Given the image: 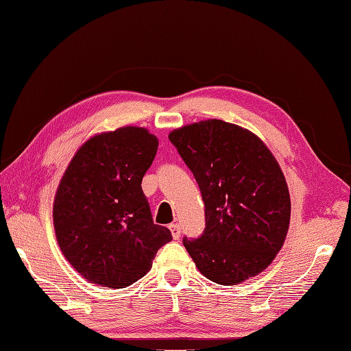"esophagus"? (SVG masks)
I'll use <instances>...</instances> for the list:
<instances>
[{"label": "esophagus", "instance_id": "34e87169", "mask_svg": "<svg viewBox=\"0 0 351 351\" xmlns=\"http://www.w3.org/2000/svg\"><path fill=\"white\" fill-rule=\"evenodd\" d=\"M169 230H171V235H173L174 240H177V238L180 237V232H182V229H180V224H177V223L169 224Z\"/></svg>", "mask_w": 351, "mask_h": 351}]
</instances>
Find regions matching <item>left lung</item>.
I'll return each mask as SVG.
<instances>
[{"instance_id":"1","label":"left lung","mask_w":351,"mask_h":351,"mask_svg":"<svg viewBox=\"0 0 351 351\" xmlns=\"http://www.w3.org/2000/svg\"><path fill=\"white\" fill-rule=\"evenodd\" d=\"M193 171L206 228L183 244L208 280L234 286L261 274L286 240L290 195L278 162L249 130L218 119L169 133Z\"/></svg>"}]
</instances>
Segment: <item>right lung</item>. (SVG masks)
I'll return each instance as SVG.
<instances>
[{"mask_svg":"<svg viewBox=\"0 0 351 351\" xmlns=\"http://www.w3.org/2000/svg\"><path fill=\"white\" fill-rule=\"evenodd\" d=\"M157 147L148 130L117 128L88 138L65 169L53 224L64 256L87 281L128 287L173 240L169 229L154 224L141 186Z\"/></svg>","mask_w":351,"mask_h":351,"instance_id":"1","label":"right lung"}]
</instances>
